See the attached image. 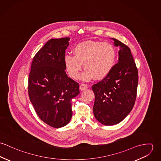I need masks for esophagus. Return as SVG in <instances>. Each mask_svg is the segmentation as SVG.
I'll list each match as a JSON object with an SVG mask.
<instances>
[{"mask_svg": "<svg viewBox=\"0 0 161 161\" xmlns=\"http://www.w3.org/2000/svg\"><path fill=\"white\" fill-rule=\"evenodd\" d=\"M79 88H80V90L81 91H83L87 89L88 88V86H87L86 84H81L80 85V87H79Z\"/></svg>", "mask_w": 161, "mask_h": 161, "instance_id": "esophagus-1", "label": "esophagus"}]
</instances>
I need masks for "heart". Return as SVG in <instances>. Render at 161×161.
Segmentation results:
<instances>
[{"mask_svg":"<svg viewBox=\"0 0 161 161\" xmlns=\"http://www.w3.org/2000/svg\"><path fill=\"white\" fill-rule=\"evenodd\" d=\"M74 56L66 55L64 63L69 75L77 78L82 68L86 70L80 75L84 80L94 78L102 79L107 76L115 64L116 53L109 43L86 41L77 44L73 49Z\"/></svg>","mask_w":161,"mask_h":161,"instance_id":"1","label":"heart"}]
</instances>
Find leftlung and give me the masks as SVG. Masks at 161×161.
Listing matches in <instances>:
<instances>
[{
  "label": "left lung",
  "mask_w": 161,
  "mask_h": 161,
  "mask_svg": "<svg viewBox=\"0 0 161 161\" xmlns=\"http://www.w3.org/2000/svg\"><path fill=\"white\" fill-rule=\"evenodd\" d=\"M119 48L118 63L103 80L93 85V107L96 119L104 125H115L123 120L133 108L138 84V69L128 46L115 38Z\"/></svg>",
  "instance_id": "obj_1"
}]
</instances>
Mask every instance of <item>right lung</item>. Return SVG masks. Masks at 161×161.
Here are the masks:
<instances>
[{
  "mask_svg": "<svg viewBox=\"0 0 161 161\" xmlns=\"http://www.w3.org/2000/svg\"><path fill=\"white\" fill-rule=\"evenodd\" d=\"M70 38H53L35 56L28 78V95L39 118L54 128L66 126L72 116L71 100L79 85L66 74L65 52Z\"/></svg>",
  "mask_w": 161,
  "mask_h": 161,
  "instance_id": "add662e5",
  "label": "right lung"
}]
</instances>
